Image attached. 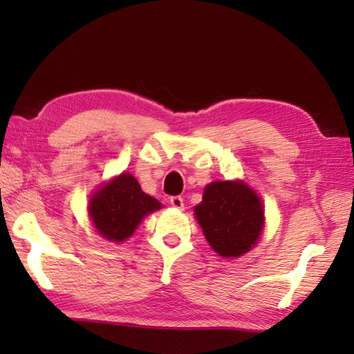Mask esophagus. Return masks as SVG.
Returning a JSON list of instances; mask_svg holds the SVG:
<instances>
[{"mask_svg":"<svg viewBox=\"0 0 354 354\" xmlns=\"http://www.w3.org/2000/svg\"><path fill=\"white\" fill-rule=\"evenodd\" d=\"M170 204H171L173 208L184 209V199L181 196H171L170 198Z\"/></svg>","mask_w":354,"mask_h":354,"instance_id":"obj_1","label":"esophagus"}]
</instances>
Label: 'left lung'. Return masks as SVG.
I'll use <instances>...</instances> for the list:
<instances>
[{
  "label": "left lung",
  "instance_id": "left-lung-1",
  "mask_svg": "<svg viewBox=\"0 0 354 354\" xmlns=\"http://www.w3.org/2000/svg\"><path fill=\"white\" fill-rule=\"evenodd\" d=\"M194 216L209 246L225 259H237L257 243L265 225L259 194L243 181L208 184Z\"/></svg>",
  "mask_w": 354,
  "mask_h": 354
}]
</instances>
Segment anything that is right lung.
Listing matches in <instances>:
<instances>
[{
	"instance_id": "1",
	"label": "right lung",
	"mask_w": 354,
	"mask_h": 354,
	"mask_svg": "<svg viewBox=\"0 0 354 354\" xmlns=\"http://www.w3.org/2000/svg\"><path fill=\"white\" fill-rule=\"evenodd\" d=\"M160 208V201L142 192L137 179L124 171L93 194L88 212L97 232L120 243L133 234L147 214Z\"/></svg>"
}]
</instances>
